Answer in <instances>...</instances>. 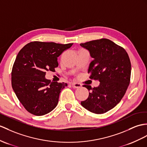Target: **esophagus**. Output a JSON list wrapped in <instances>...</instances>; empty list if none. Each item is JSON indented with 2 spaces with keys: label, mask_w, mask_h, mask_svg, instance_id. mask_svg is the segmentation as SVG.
I'll list each match as a JSON object with an SVG mask.
<instances>
[{
  "label": "esophagus",
  "mask_w": 147,
  "mask_h": 147,
  "mask_svg": "<svg viewBox=\"0 0 147 147\" xmlns=\"http://www.w3.org/2000/svg\"><path fill=\"white\" fill-rule=\"evenodd\" d=\"M71 85L74 88H78L82 87V85L80 83H77V82H73V83H71Z\"/></svg>",
  "instance_id": "34e87169"
}]
</instances>
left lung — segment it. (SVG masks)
<instances>
[{
	"label": "left lung",
	"mask_w": 147,
	"mask_h": 147,
	"mask_svg": "<svg viewBox=\"0 0 147 147\" xmlns=\"http://www.w3.org/2000/svg\"><path fill=\"white\" fill-rule=\"evenodd\" d=\"M80 45L87 49L94 59L88 70L90 78L100 82L97 87L84 85L90 92L81 105L92 113H104L120 102L127 90L131 76L130 58L123 47L107 38Z\"/></svg>",
	"instance_id": "obj_1"
}]
</instances>
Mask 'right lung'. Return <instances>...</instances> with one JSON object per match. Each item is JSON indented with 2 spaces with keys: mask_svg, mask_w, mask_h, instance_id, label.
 Returning <instances> with one entry per match:
<instances>
[{
  "mask_svg": "<svg viewBox=\"0 0 147 147\" xmlns=\"http://www.w3.org/2000/svg\"><path fill=\"white\" fill-rule=\"evenodd\" d=\"M72 45L34 41L18 53L12 70V87L29 113L44 115L57 105L60 93L67 84L46 79V71H55L57 57Z\"/></svg>",
  "mask_w": 147,
  "mask_h": 147,
  "instance_id": "add662e5",
  "label": "right lung"
}]
</instances>
